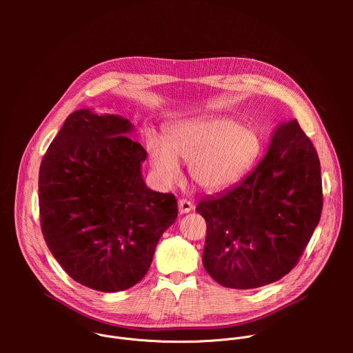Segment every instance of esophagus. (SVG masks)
<instances>
[{"label":"esophagus","mask_w":353,"mask_h":353,"mask_svg":"<svg viewBox=\"0 0 353 353\" xmlns=\"http://www.w3.org/2000/svg\"><path fill=\"white\" fill-rule=\"evenodd\" d=\"M192 208H194V207H192L191 201H188V199H180V201H179V212H180L181 215L188 214Z\"/></svg>","instance_id":"obj_1"}]
</instances>
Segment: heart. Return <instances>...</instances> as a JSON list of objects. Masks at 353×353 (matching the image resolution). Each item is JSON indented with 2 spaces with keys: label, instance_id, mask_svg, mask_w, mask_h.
<instances>
[{
  "label": "heart",
  "instance_id": "obj_1",
  "mask_svg": "<svg viewBox=\"0 0 353 353\" xmlns=\"http://www.w3.org/2000/svg\"><path fill=\"white\" fill-rule=\"evenodd\" d=\"M146 150L158 179L173 185L180 181L179 162L190 163L196 185L222 190L237 181L261 152L260 134L229 117L188 119L170 124L165 141L154 132L146 137Z\"/></svg>",
  "mask_w": 353,
  "mask_h": 353
}]
</instances>
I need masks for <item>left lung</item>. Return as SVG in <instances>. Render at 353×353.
<instances>
[{"label":"left lung","instance_id":"left-lung-1","mask_svg":"<svg viewBox=\"0 0 353 353\" xmlns=\"http://www.w3.org/2000/svg\"><path fill=\"white\" fill-rule=\"evenodd\" d=\"M321 210L316 149L297 120L281 123L256 169L233 188L196 205L207 222L205 271L233 289L279 281L303 254Z\"/></svg>","mask_w":353,"mask_h":353}]
</instances>
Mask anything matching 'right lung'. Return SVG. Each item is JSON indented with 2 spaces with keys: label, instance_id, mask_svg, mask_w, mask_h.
<instances>
[{
  "label": "right lung",
  "instance_id": "obj_1",
  "mask_svg": "<svg viewBox=\"0 0 353 353\" xmlns=\"http://www.w3.org/2000/svg\"><path fill=\"white\" fill-rule=\"evenodd\" d=\"M132 130L121 116L77 110L40 165L46 244L74 281L99 292L138 283L179 212L173 194L146 187V150L127 137Z\"/></svg>",
  "mask_w": 353,
  "mask_h": 353
}]
</instances>
